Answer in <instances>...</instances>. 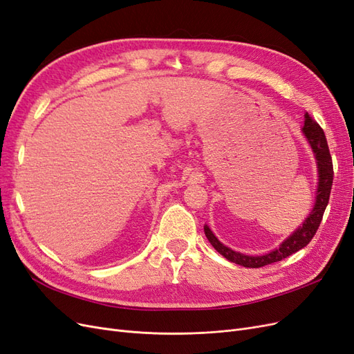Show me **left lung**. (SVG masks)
Segmentation results:
<instances>
[{
  "label": "left lung",
  "mask_w": 354,
  "mask_h": 354,
  "mask_svg": "<svg viewBox=\"0 0 354 354\" xmlns=\"http://www.w3.org/2000/svg\"><path fill=\"white\" fill-rule=\"evenodd\" d=\"M304 118L306 120H304L303 133L306 134L310 146L313 149L316 160H317V169H319V186H317V195H316V203L313 207V211L308 214V217L304 220L303 226H299L291 236H289L285 242H282L279 248L272 251L270 254L260 255V257L245 255L227 248V246H224L216 236H214V233L209 230L208 226H203L205 236L208 238L209 243L217 250L218 254H221L224 259H227L229 261L243 267H251V269H259V267H264L267 264L281 261L286 259V257L292 255L294 252L304 248V246L308 245V242L312 241L316 234L329 202L332 181H334V165H332V158L329 153L328 142H326L322 127H320L308 113H306Z\"/></svg>",
  "instance_id": "1"
}]
</instances>
